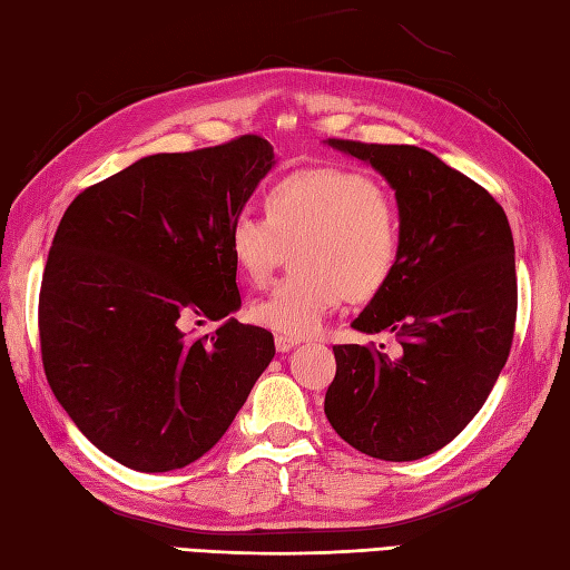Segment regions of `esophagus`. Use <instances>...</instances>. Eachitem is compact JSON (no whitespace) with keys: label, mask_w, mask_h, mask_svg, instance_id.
Listing matches in <instances>:
<instances>
[{"label":"esophagus","mask_w":570,"mask_h":570,"mask_svg":"<svg viewBox=\"0 0 570 570\" xmlns=\"http://www.w3.org/2000/svg\"><path fill=\"white\" fill-rule=\"evenodd\" d=\"M274 345H276L278 353H292V350L298 345V341H296V337H288V335H276Z\"/></svg>","instance_id":"1"}]
</instances>
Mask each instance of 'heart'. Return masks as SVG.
I'll return each mask as SVG.
<instances>
[{
  "instance_id": "b5f03b06",
  "label": "heart",
  "mask_w": 570,
  "mask_h": 570,
  "mask_svg": "<svg viewBox=\"0 0 570 570\" xmlns=\"http://www.w3.org/2000/svg\"><path fill=\"white\" fill-rule=\"evenodd\" d=\"M266 217L242 208L227 227L235 269L266 282L284 247L292 276L252 304V318L286 335H313L345 296L370 298L390 284L402 257V220L384 188L350 168H306L266 190Z\"/></svg>"
}]
</instances>
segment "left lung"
I'll return each instance as SVG.
<instances>
[{"label":"left lung","instance_id":"8db88e82","mask_svg":"<svg viewBox=\"0 0 570 570\" xmlns=\"http://www.w3.org/2000/svg\"><path fill=\"white\" fill-rule=\"evenodd\" d=\"M394 188L402 257L353 321L384 345H335L325 392L331 426L360 453L419 460L478 414L510 357L517 321L514 239L502 205L465 174L411 144L328 139Z\"/></svg>","mask_w":570,"mask_h":570}]
</instances>
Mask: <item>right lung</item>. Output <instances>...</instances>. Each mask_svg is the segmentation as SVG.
Instances as JSON below:
<instances>
[{
    "instance_id": "add662e5",
    "label": "right lung",
    "mask_w": 570,
    "mask_h": 570,
    "mask_svg": "<svg viewBox=\"0 0 570 570\" xmlns=\"http://www.w3.org/2000/svg\"><path fill=\"white\" fill-rule=\"evenodd\" d=\"M274 166L272 144L154 154L85 188L60 220L39 294L46 380L90 443L131 470L186 468L223 439L274 357L242 304L235 213Z\"/></svg>"
}]
</instances>
